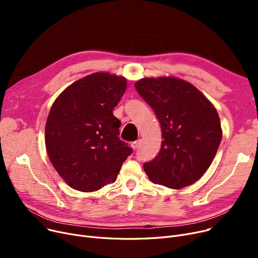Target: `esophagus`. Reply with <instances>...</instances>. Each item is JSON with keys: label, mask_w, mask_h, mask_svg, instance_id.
Returning a JSON list of instances; mask_svg holds the SVG:
<instances>
[{"label": "esophagus", "mask_w": 258, "mask_h": 258, "mask_svg": "<svg viewBox=\"0 0 258 258\" xmlns=\"http://www.w3.org/2000/svg\"><path fill=\"white\" fill-rule=\"evenodd\" d=\"M139 144H140V140H137V141H134L131 143L133 150H137V148L139 147Z\"/></svg>", "instance_id": "obj_1"}]
</instances>
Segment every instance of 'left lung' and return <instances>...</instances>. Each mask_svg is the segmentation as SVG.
Here are the masks:
<instances>
[{"label": "left lung", "instance_id": "left-lung-1", "mask_svg": "<svg viewBox=\"0 0 258 258\" xmlns=\"http://www.w3.org/2000/svg\"><path fill=\"white\" fill-rule=\"evenodd\" d=\"M135 88L162 127L159 154L143 164L148 179L173 189L197 182L211 165L222 140L215 107L195 86L177 77H145Z\"/></svg>", "mask_w": 258, "mask_h": 258}]
</instances>
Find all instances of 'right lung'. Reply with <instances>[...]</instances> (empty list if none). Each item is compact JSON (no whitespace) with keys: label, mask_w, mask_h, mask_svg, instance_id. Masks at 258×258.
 Here are the masks:
<instances>
[{"label":"right lung","mask_w":258,"mask_h":258,"mask_svg":"<svg viewBox=\"0 0 258 258\" xmlns=\"http://www.w3.org/2000/svg\"><path fill=\"white\" fill-rule=\"evenodd\" d=\"M126 79L98 72L68 87L54 101L45 130L54 168L75 190L96 191L114 183L132 147L118 137L121 122L113 115Z\"/></svg>","instance_id":"1"}]
</instances>
